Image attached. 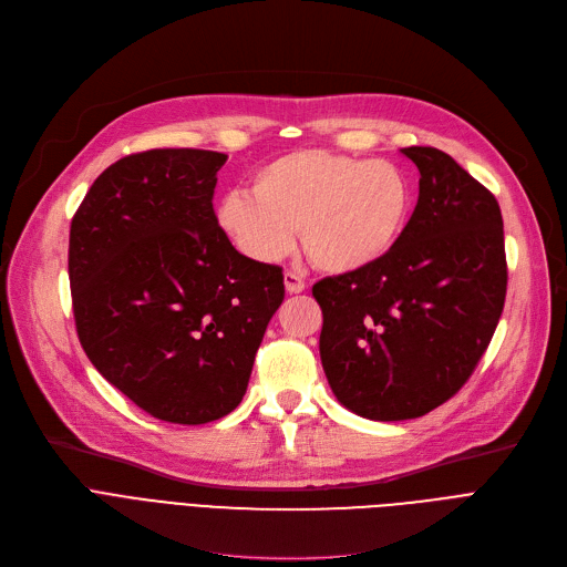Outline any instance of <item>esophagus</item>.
Here are the masks:
<instances>
[{"label":"esophagus","mask_w":567,"mask_h":567,"mask_svg":"<svg viewBox=\"0 0 567 567\" xmlns=\"http://www.w3.org/2000/svg\"><path fill=\"white\" fill-rule=\"evenodd\" d=\"M285 289H287L289 293H301V291L306 289V280H303L299 274L287 271V274H285Z\"/></svg>","instance_id":"esophagus-1"}]
</instances>
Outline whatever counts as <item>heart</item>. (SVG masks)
Instances as JSON below:
<instances>
[{"label": "heart", "mask_w": 567, "mask_h": 567, "mask_svg": "<svg viewBox=\"0 0 567 567\" xmlns=\"http://www.w3.org/2000/svg\"><path fill=\"white\" fill-rule=\"evenodd\" d=\"M411 208L413 186L400 165L296 148L255 172L252 193H225L216 223L238 252L261 264L282 259L299 227L317 268L353 274L393 250Z\"/></svg>", "instance_id": "obj_1"}]
</instances>
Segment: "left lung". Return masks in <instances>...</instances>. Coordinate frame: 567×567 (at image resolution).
<instances>
[{
  "mask_svg": "<svg viewBox=\"0 0 567 567\" xmlns=\"http://www.w3.org/2000/svg\"><path fill=\"white\" fill-rule=\"evenodd\" d=\"M402 154L421 182L393 250L312 287L326 379L340 404L383 423L419 419L462 389L508 287L496 197L434 146Z\"/></svg>",
  "mask_w": 567,
  "mask_h": 567,
  "instance_id": "1",
  "label": "left lung"
}]
</instances>
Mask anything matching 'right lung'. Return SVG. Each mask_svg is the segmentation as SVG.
<instances>
[{
	"label": "right lung",
	"instance_id": "right-lung-1",
	"mask_svg": "<svg viewBox=\"0 0 567 567\" xmlns=\"http://www.w3.org/2000/svg\"><path fill=\"white\" fill-rule=\"evenodd\" d=\"M225 161L204 148L131 154L96 178L71 223L80 344L165 423L204 425L238 406L285 299L282 268L238 252L216 223Z\"/></svg>",
	"mask_w": 567,
	"mask_h": 567
}]
</instances>
